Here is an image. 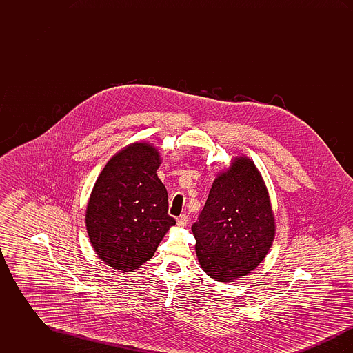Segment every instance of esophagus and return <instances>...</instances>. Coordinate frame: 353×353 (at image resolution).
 <instances>
[{
	"label": "esophagus",
	"instance_id": "obj_1",
	"mask_svg": "<svg viewBox=\"0 0 353 353\" xmlns=\"http://www.w3.org/2000/svg\"><path fill=\"white\" fill-rule=\"evenodd\" d=\"M186 223H188V216H186V214H183V216H180V217L177 219V225H179V226L184 228V226H186Z\"/></svg>",
	"mask_w": 353,
	"mask_h": 353
}]
</instances>
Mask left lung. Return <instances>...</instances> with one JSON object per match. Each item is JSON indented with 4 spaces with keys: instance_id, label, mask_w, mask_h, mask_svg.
Wrapping results in <instances>:
<instances>
[{
    "instance_id": "1",
    "label": "left lung",
    "mask_w": 353,
    "mask_h": 353,
    "mask_svg": "<svg viewBox=\"0 0 353 353\" xmlns=\"http://www.w3.org/2000/svg\"><path fill=\"white\" fill-rule=\"evenodd\" d=\"M192 232L202 270L219 282H234L265 259L275 219L268 188L249 157H235L219 173Z\"/></svg>"
}]
</instances>
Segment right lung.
<instances>
[{"label": "right lung", "mask_w": 353, "mask_h": 353, "mask_svg": "<svg viewBox=\"0 0 353 353\" xmlns=\"http://www.w3.org/2000/svg\"><path fill=\"white\" fill-rule=\"evenodd\" d=\"M160 153L132 143L110 159L97 179L85 210L90 242L101 261L132 271L150 261L176 221L168 193L157 177Z\"/></svg>", "instance_id": "1"}]
</instances>
